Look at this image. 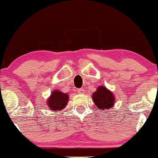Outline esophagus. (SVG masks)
<instances>
[{
	"mask_svg": "<svg viewBox=\"0 0 158 158\" xmlns=\"http://www.w3.org/2000/svg\"><path fill=\"white\" fill-rule=\"evenodd\" d=\"M84 91H85V90L84 89H82V88H81V89H79V90H78V93H79V94H84Z\"/></svg>",
	"mask_w": 158,
	"mask_h": 158,
	"instance_id": "obj_1",
	"label": "esophagus"
}]
</instances>
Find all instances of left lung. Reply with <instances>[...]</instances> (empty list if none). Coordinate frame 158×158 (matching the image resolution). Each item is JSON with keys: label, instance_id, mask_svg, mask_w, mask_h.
<instances>
[{"label": "left lung", "instance_id": "8db88e82", "mask_svg": "<svg viewBox=\"0 0 158 158\" xmlns=\"http://www.w3.org/2000/svg\"><path fill=\"white\" fill-rule=\"evenodd\" d=\"M92 96L95 104L97 106L98 109L107 110L113 107L115 97L113 96V93L107 90L105 87H98Z\"/></svg>", "mask_w": 158, "mask_h": 158}]
</instances>
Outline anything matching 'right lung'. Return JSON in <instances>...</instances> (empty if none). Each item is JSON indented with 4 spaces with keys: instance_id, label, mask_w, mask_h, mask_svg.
Masks as SVG:
<instances>
[{
    "instance_id": "right-lung-1",
    "label": "right lung",
    "mask_w": 158,
    "mask_h": 158,
    "mask_svg": "<svg viewBox=\"0 0 158 158\" xmlns=\"http://www.w3.org/2000/svg\"><path fill=\"white\" fill-rule=\"evenodd\" d=\"M68 101V95L59 90L54 91L48 100V107L50 110L58 111L65 107Z\"/></svg>"
}]
</instances>
